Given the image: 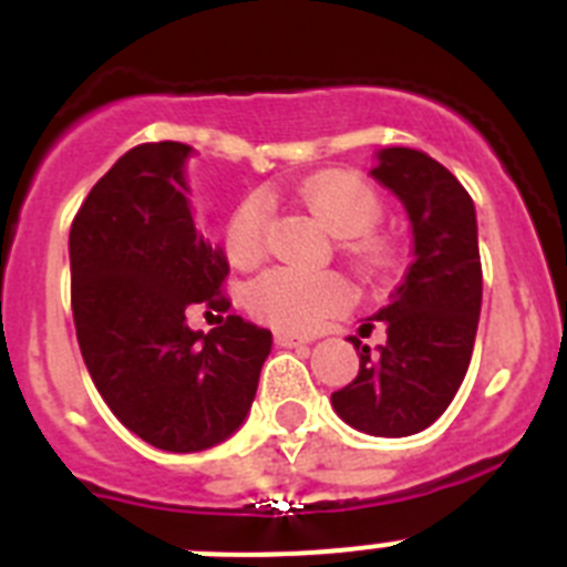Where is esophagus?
I'll return each instance as SVG.
<instances>
[{"label":"esophagus","mask_w":567,"mask_h":567,"mask_svg":"<svg viewBox=\"0 0 567 567\" xmlns=\"http://www.w3.org/2000/svg\"><path fill=\"white\" fill-rule=\"evenodd\" d=\"M275 343L284 346V349H295V346L312 343V338H303V334H292V332H275Z\"/></svg>","instance_id":"34e87169"}]
</instances>
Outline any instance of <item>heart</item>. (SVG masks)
<instances>
[{
	"instance_id": "1",
	"label": "heart",
	"mask_w": 567,
	"mask_h": 567,
	"mask_svg": "<svg viewBox=\"0 0 567 567\" xmlns=\"http://www.w3.org/2000/svg\"><path fill=\"white\" fill-rule=\"evenodd\" d=\"M300 204L329 235L343 238V247L360 267L374 269L383 264V244L365 235L372 233L383 213V204L372 187L346 175H323L300 189ZM267 229L269 209L264 198L252 195L238 204L224 233V249L235 267H252L264 258ZM247 300L249 309L272 327L312 332L323 320L343 312L349 303V289L332 272L275 267L249 284Z\"/></svg>"
}]
</instances>
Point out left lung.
<instances>
[{
    "label": "left lung",
    "instance_id": "left-lung-1",
    "mask_svg": "<svg viewBox=\"0 0 567 567\" xmlns=\"http://www.w3.org/2000/svg\"><path fill=\"white\" fill-rule=\"evenodd\" d=\"M372 178L405 207L414 260L389 303L369 320L385 343L360 346V372L332 394L343 423L372 437H409L449 409L468 372L480 307L477 209L463 184L423 150H378Z\"/></svg>",
    "mask_w": 567,
    "mask_h": 567
}]
</instances>
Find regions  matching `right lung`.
<instances>
[{"mask_svg": "<svg viewBox=\"0 0 567 567\" xmlns=\"http://www.w3.org/2000/svg\"><path fill=\"white\" fill-rule=\"evenodd\" d=\"M182 142L124 153L70 227V298L84 365L135 437L173 454L204 452L238 432L272 332L240 315L202 332L195 303L227 312V255L193 221Z\"/></svg>", "mask_w": 567, "mask_h": 567, "instance_id": "right-lung-1", "label": "right lung"}]
</instances>
